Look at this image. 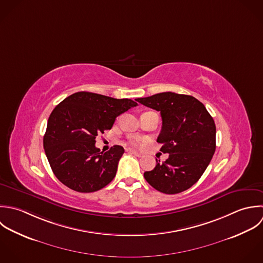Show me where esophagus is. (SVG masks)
Here are the masks:
<instances>
[{
  "mask_svg": "<svg viewBox=\"0 0 263 263\" xmlns=\"http://www.w3.org/2000/svg\"><path fill=\"white\" fill-rule=\"evenodd\" d=\"M130 154H134L135 156L137 157H143V153L142 152H138V151H135V150H129L128 151Z\"/></svg>",
  "mask_w": 263,
  "mask_h": 263,
  "instance_id": "esophagus-1",
  "label": "esophagus"
}]
</instances>
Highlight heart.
Listing matches in <instances>:
<instances>
[{
    "label": "heart",
    "mask_w": 263,
    "mask_h": 263,
    "mask_svg": "<svg viewBox=\"0 0 263 263\" xmlns=\"http://www.w3.org/2000/svg\"><path fill=\"white\" fill-rule=\"evenodd\" d=\"M128 143L132 145V146H138L139 145V140L137 138H130L128 140Z\"/></svg>",
    "instance_id": "obj_1"
}]
</instances>
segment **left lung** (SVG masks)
I'll list each match as a JSON object with an SVG mask.
<instances>
[{
    "instance_id": "left-lung-1",
    "label": "left lung",
    "mask_w": 263,
    "mask_h": 263,
    "mask_svg": "<svg viewBox=\"0 0 263 263\" xmlns=\"http://www.w3.org/2000/svg\"><path fill=\"white\" fill-rule=\"evenodd\" d=\"M137 101L160 111L162 128L157 142L160 151L168 153L164 162L144 174L157 191L177 194L196 183L209 165L215 152L216 127L212 116L196 98L165 91Z\"/></svg>"
}]
</instances>
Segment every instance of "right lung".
<instances>
[{"label":"right lung","mask_w":263,"mask_h":263,"mask_svg":"<svg viewBox=\"0 0 263 263\" xmlns=\"http://www.w3.org/2000/svg\"><path fill=\"white\" fill-rule=\"evenodd\" d=\"M130 99L79 91L52 111L44 136V149L56 177L69 189L91 193L106 186L116 175L121 146L105 153L96 148V137L111 129L117 116L136 107Z\"/></svg>","instance_id":"obj_1"}]
</instances>
